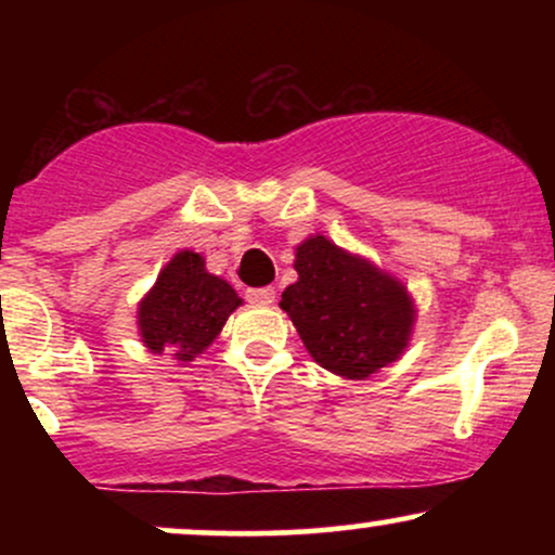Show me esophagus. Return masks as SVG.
I'll return each instance as SVG.
<instances>
[{
  "mask_svg": "<svg viewBox=\"0 0 555 555\" xmlns=\"http://www.w3.org/2000/svg\"><path fill=\"white\" fill-rule=\"evenodd\" d=\"M273 297H276L273 286H258V289H247V299H250L253 305H258V308H269V305H273Z\"/></svg>",
  "mask_w": 555,
  "mask_h": 555,
  "instance_id": "34e87169",
  "label": "esophagus"
}]
</instances>
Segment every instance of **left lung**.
I'll list each match as a JSON object with an SVG mask.
<instances>
[{
    "label": "left lung",
    "mask_w": 555,
    "mask_h": 555,
    "mask_svg": "<svg viewBox=\"0 0 555 555\" xmlns=\"http://www.w3.org/2000/svg\"><path fill=\"white\" fill-rule=\"evenodd\" d=\"M295 271L279 308L318 365L365 380L406 352L417 308L401 279L323 234L295 247Z\"/></svg>",
    "instance_id": "8db88e82"
}]
</instances>
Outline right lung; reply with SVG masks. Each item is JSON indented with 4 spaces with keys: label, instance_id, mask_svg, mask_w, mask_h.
<instances>
[{
    "label": "right lung",
    "instance_id": "add662e5",
    "mask_svg": "<svg viewBox=\"0 0 555 555\" xmlns=\"http://www.w3.org/2000/svg\"><path fill=\"white\" fill-rule=\"evenodd\" d=\"M242 297L206 269L195 250H177L138 302V334L154 354L193 362L211 347Z\"/></svg>",
    "mask_w": 555,
    "mask_h": 555
}]
</instances>
